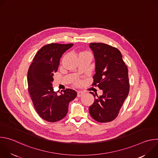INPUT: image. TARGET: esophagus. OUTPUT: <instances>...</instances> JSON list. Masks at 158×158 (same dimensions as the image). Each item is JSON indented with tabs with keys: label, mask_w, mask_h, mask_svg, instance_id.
<instances>
[{
	"label": "esophagus",
	"mask_w": 158,
	"mask_h": 158,
	"mask_svg": "<svg viewBox=\"0 0 158 158\" xmlns=\"http://www.w3.org/2000/svg\"><path fill=\"white\" fill-rule=\"evenodd\" d=\"M83 94H84V93H83L82 91H78V92H77V97H78V98L81 97Z\"/></svg>",
	"instance_id": "34e87169"
}]
</instances>
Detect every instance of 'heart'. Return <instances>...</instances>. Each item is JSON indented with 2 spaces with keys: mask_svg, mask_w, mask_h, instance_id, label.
<instances>
[{
  "mask_svg": "<svg viewBox=\"0 0 158 158\" xmlns=\"http://www.w3.org/2000/svg\"><path fill=\"white\" fill-rule=\"evenodd\" d=\"M83 52H87V51H84V52H81V53H83ZM80 81H76V85H78V84H80Z\"/></svg>",
  "mask_w": 158,
  "mask_h": 158,
  "instance_id": "heart-1",
  "label": "heart"
}]
</instances>
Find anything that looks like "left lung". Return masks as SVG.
<instances>
[{"label":"left lung","mask_w":158,"mask_h":158,"mask_svg":"<svg viewBox=\"0 0 158 158\" xmlns=\"http://www.w3.org/2000/svg\"><path fill=\"white\" fill-rule=\"evenodd\" d=\"M96 60V73L92 85L102 89L103 94L96 97L89 107L90 115L99 123L114 120L129 91L127 67L121 52L104 43H90ZM97 95V93H95Z\"/></svg>","instance_id":"left-lung-1"}]
</instances>
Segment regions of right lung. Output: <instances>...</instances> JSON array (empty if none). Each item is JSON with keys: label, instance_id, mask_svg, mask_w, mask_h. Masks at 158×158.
<instances>
[{"label": "right lung", "instance_id": "add662e5", "mask_svg": "<svg viewBox=\"0 0 158 158\" xmlns=\"http://www.w3.org/2000/svg\"><path fill=\"white\" fill-rule=\"evenodd\" d=\"M73 44L51 43L42 47L35 55L27 73L28 91L34 107L44 121L55 123L62 119L69 103L77 96L74 90L65 89L60 95L54 91L52 82L62 55Z\"/></svg>", "mask_w": 158, "mask_h": 158}]
</instances>
